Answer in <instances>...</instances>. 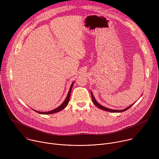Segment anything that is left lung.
I'll list each match as a JSON object with an SVG mask.
<instances>
[{"instance_id":"left-lung-1","label":"left lung","mask_w":159,"mask_h":159,"mask_svg":"<svg viewBox=\"0 0 159 159\" xmlns=\"http://www.w3.org/2000/svg\"><path fill=\"white\" fill-rule=\"evenodd\" d=\"M91 98H92V101H93V103L98 107V108H99V109H102V110H104V111H109V112H123V111H126L127 109H128L130 107H131V106H133V104H131V106H129V107H126V109H123V110H115V109H109V108H107V107H104V106H101V104H99L97 101H96V100L95 99V98H94V96H93V93H92V92H91Z\"/></svg>"}]
</instances>
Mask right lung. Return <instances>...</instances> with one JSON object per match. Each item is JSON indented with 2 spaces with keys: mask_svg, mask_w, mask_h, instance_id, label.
Instances as JSON below:
<instances>
[{
  "mask_svg": "<svg viewBox=\"0 0 159 159\" xmlns=\"http://www.w3.org/2000/svg\"><path fill=\"white\" fill-rule=\"evenodd\" d=\"M73 84H74V82L72 84L71 86H70V90H69V93H68V95L65 99V100L64 101V102L58 107H57L56 109L52 110V111H48V112H39V111H36L34 110V111L39 113V114H43V115H49V114H53V113H55L57 112H58V111H60L61 110H62L63 109H64L67 105L68 104H69V102L70 101V93H71V90H72V88L73 87Z\"/></svg>",
  "mask_w": 159,
  "mask_h": 159,
  "instance_id": "obj_1",
  "label": "right lung"
}]
</instances>
